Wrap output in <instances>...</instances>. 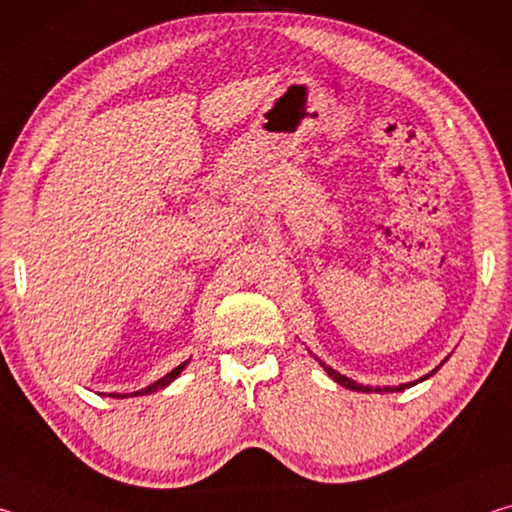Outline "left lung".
<instances>
[{
    "label": "left lung",
    "mask_w": 512,
    "mask_h": 512,
    "mask_svg": "<svg viewBox=\"0 0 512 512\" xmlns=\"http://www.w3.org/2000/svg\"><path fill=\"white\" fill-rule=\"evenodd\" d=\"M316 361L320 363V366H323V370L327 372L329 377H332V379L336 381V384H341L343 388H350V391H357V393H402L404 388H411V386H415V384H420V381L429 379L431 375H436V370H440V366H443V363H445L447 359H445L443 363H440L438 368H433V370L429 372V375H424V377L415 379V381H409V384H400V386H384V388H381V386H375V388H372V386H363V384H357V381L350 379V377H345V375H341L339 370H334L332 366H327V363H325V361H320L318 357H316Z\"/></svg>",
    "instance_id": "1"
}]
</instances>
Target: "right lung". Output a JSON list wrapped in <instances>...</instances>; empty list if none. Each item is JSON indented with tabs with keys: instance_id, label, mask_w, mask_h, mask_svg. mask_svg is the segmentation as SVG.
<instances>
[{
	"instance_id": "1",
	"label": "right lung",
	"mask_w": 512,
	"mask_h": 512,
	"mask_svg": "<svg viewBox=\"0 0 512 512\" xmlns=\"http://www.w3.org/2000/svg\"><path fill=\"white\" fill-rule=\"evenodd\" d=\"M189 361H183L180 363L178 368H173L171 372H167V375L164 377H160L158 381H153V384H149L146 388H142V391H135V393H110V397H115V400H124V397H137V395H151V393H155V391H162V388H167L173 379H176L180 372L185 370V366H187Z\"/></svg>"
}]
</instances>
